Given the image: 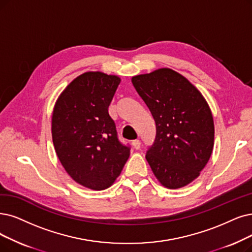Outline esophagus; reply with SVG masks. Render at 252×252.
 I'll list each match as a JSON object with an SVG mask.
<instances>
[{"label":"esophagus","mask_w":252,"mask_h":252,"mask_svg":"<svg viewBox=\"0 0 252 252\" xmlns=\"http://www.w3.org/2000/svg\"><path fill=\"white\" fill-rule=\"evenodd\" d=\"M132 146H133V148H134L135 150H139V148H140V142H139L138 139L133 140V142H132Z\"/></svg>","instance_id":"esophagus-1"}]
</instances>
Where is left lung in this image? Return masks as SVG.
<instances>
[{"mask_svg":"<svg viewBox=\"0 0 252 252\" xmlns=\"http://www.w3.org/2000/svg\"><path fill=\"white\" fill-rule=\"evenodd\" d=\"M138 95L156 124L146 159L159 183L182 188L199 175L214 147V121L207 100L189 80L170 68L132 76Z\"/></svg>","mask_w":252,"mask_h":252,"instance_id":"left-lung-1","label":"left lung"}]
</instances>
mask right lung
<instances>
[{
    "instance_id": "right-lung-1",
    "label": "right lung",
    "mask_w": 252,
    "mask_h": 252,
    "mask_svg": "<svg viewBox=\"0 0 252 252\" xmlns=\"http://www.w3.org/2000/svg\"><path fill=\"white\" fill-rule=\"evenodd\" d=\"M118 75L88 71L60 94L52 117V136L60 162L76 183L92 190L112 186L130 155L108 115Z\"/></svg>"
}]
</instances>
